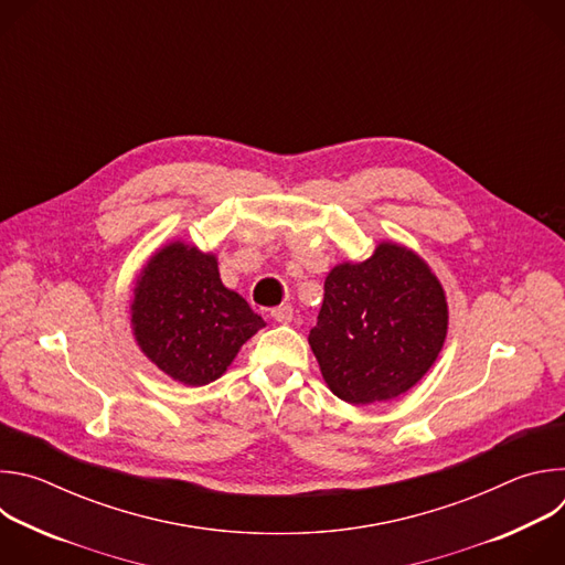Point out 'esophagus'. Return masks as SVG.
Wrapping results in <instances>:
<instances>
[{
    "label": "esophagus",
    "mask_w": 565,
    "mask_h": 565,
    "mask_svg": "<svg viewBox=\"0 0 565 565\" xmlns=\"http://www.w3.org/2000/svg\"><path fill=\"white\" fill-rule=\"evenodd\" d=\"M292 315H295V310H292L290 303H281V306H275V308L270 310V317H273L275 321H279V324H290Z\"/></svg>",
    "instance_id": "esophagus-1"
}]
</instances>
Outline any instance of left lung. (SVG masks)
<instances>
[{"mask_svg":"<svg viewBox=\"0 0 565 565\" xmlns=\"http://www.w3.org/2000/svg\"><path fill=\"white\" fill-rule=\"evenodd\" d=\"M447 335L438 279L414 253L382 244L324 281L308 342L331 391L351 405L391 399L436 362Z\"/></svg>","mask_w":565,"mask_h":565,"instance_id":"1","label":"left lung"}]
</instances>
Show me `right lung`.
Returning <instances> with one entry per match:
<instances>
[{"label":"right lung","mask_w":565,"mask_h":565,"mask_svg":"<svg viewBox=\"0 0 565 565\" xmlns=\"http://www.w3.org/2000/svg\"><path fill=\"white\" fill-rule=\"evenodd\" d=\"M142 353L170 377L203 386L223 375L264 319L221 284L216 259L172 244L142 270L131 306Z\"/></svg>","instance_id":"1"}]
</instances>
